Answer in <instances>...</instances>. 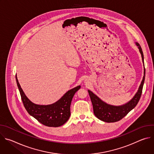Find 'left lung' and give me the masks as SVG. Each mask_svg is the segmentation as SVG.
Returning <instances> with one entry per match:
<instances>
[{
    "mask_svg": "<svg viewBox=\"0 0 154 154\" xmlns=\"http://www.w3.org/2000/svg\"><path fill=\"white\" fill-rule=\"evenodd\" d=\"M136 45L139 49L141 55L142 60L144 62V55L142 49L138 42H136ZM144 71V76L138 91L132 99L124 105L121 106L109 105L102 101L92 91L88 90L93 104L94 115L100 120L106 122H117L125 117L131 109L136 106L140 99L145 79V69Z\"/></svg>",
    "mask_w": 154,
    "mask_h": 154,
    "instance_id": "obj_1",
    "label": "left lung"
}]
</instances>
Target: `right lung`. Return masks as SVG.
<instances>
[{"label": "right lung", "instance_id": "add662e5", "mask_svg": "<svg viewBox=\"0 0 154 154\" xmlns=\"http://www.w3.org/2000/svg\"><path fill=\"white\" fill-rule=\"evenodd\" d=\"M16 80L24 106L30 115L42 124L48 127H60L68 121L71 115L70 106L72 99L75 93L80 88V86L69 90L56 102L42 105L31 102L21 88L16 75Z\"/></svg>", "mask_w": 154, "mask_h": 154}]
</instances>
